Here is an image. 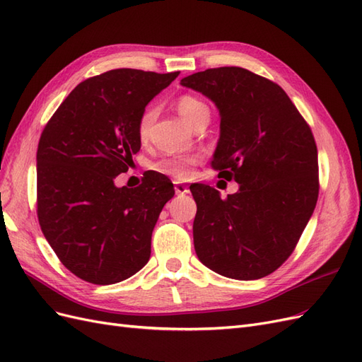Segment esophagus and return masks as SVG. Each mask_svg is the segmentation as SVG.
Returning a JSON list of instances; mask_svg holds the SVG:
<instances>
[{"instance_id":"1","label":"esophagus","mask_w":362,"mask_h":362,"mask_svg":"<svg viewBox=\"0 0 362 362\" xmlns=\"http://www.w3.org/2000/svg\"><path fill=\"white\" fill-rule=\"evenodd\" d=\"M189 192H190L189 185H185L182 182H175V193H177V194H185Z\"/></svg>"}]
</instances>
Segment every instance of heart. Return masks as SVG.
<instances>
[{
    "mask_svg": "<svg viewBox=\"0 0 362 362\" xmlns=\"http://www.w3.org/2000/svg\"><path fill=\"white\" fill-rule=\"evenodd\" d=\"M177 108L182 119L189 125H193L196 120L202 116H210V108L208 105L193 95H182L178 98ZM156 119V108L148 107L145 112L139 116L137 120V136L140 140H146L151 125L154 124ZM201 161L199 154H185V156H175L164 158L157 163L154 169L163 175H168L175 180H189L193 173V168Z\"/></svg>",
    "mask_w": 362,
    "mask_h": 362,
    "instance_id": "b5f03b06",
    "label": "heart"
}]
</instances>
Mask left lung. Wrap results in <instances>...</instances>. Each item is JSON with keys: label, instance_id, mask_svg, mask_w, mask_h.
I'll return each mask as SVG.
<instances>
[{"label": "left lung", "instance_id": "obj_1", "mask_svg": "<svg viewBox=\"0 0 362 362\" xmlns=\"http://www.w3.org/2000/svg\"><path fill=\"white\" fill-rule=\"evenodd\" d=\"M181 84L216 104L221 137L211 166L240 185L226 199L210 185H190L196 255L226 278H264L291 255L319 198L311 128L282 87L247 69H206Z\"/></svg>", "mask_w": 362, "mask_h": 362}]
</instances>
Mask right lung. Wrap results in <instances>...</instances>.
I'll return each mask as SVG.
<instances>
[{
    "label": "right lung",
    "instance_id": "obj_1",
    "mask_svg": "<svg viewBox=\"0 0 362 362\" xmlns=\"http://www.w3.org/2000/svg\"><path fill=\"white\" fill-rule=\"evenodd\" d=\"M180 72L113 69L80 83L43 128L37 146V217L62 264L108 286L149 261L151 237L173 184L149 170L136 189L115 178L140 151L137 120Z\"/></svg>",
    "mask_w": 362,
    "mask_h": 362
}]
</instances>
